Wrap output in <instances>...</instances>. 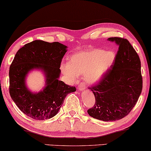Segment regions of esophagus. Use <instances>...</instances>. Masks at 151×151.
Masks as SVG:
<instances>
[{"label": "esophagus", "instance_id": "obj_1", "mask_svg": "<svg viewBox=\"0 0 151 151\" xmlns=\"http://www.w3.org/2000/svg\"><path fill=\"white\" fill-rule=\"evenodd\" d=\"M85 88H86V86L83 83H81L78 86V90L80 91H82L85 90Z\"/></svg>", "mask_w": 151, "mask_h": 151}]
</instances>
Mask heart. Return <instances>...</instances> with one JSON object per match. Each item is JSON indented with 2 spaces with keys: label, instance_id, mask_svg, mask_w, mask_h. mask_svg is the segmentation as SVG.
<instances>
[{
  "label": "heart",
  "instance_id": "1",
  "mask_svg": "<svg viewBox=\"0 0 151 151\" xmlns=\"http://www.w3.org/2000/svg\"><path fill=\"white\" fill-rule=\"evenodd\" d=\"M116 54L113 50L91 48L76 52L70 58L68 63H61L60 70L68 79L74 80L78 75L89 84L99 82L114 65Z\"/></svg>",
  "mask_w": 151,
  "mask_h": 151
}]
</instances>
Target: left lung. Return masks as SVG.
I'll return each instance as SVG.
<instances>
[{"mask_svg":"<svg viewBox=\"0 0 151 151\" xmlns=\"http://www.w3.org/2000/svg\"><path fill=\"white\" fill-rule=\"evenodd\" d=\"M108 40L119 47L117 54L102 80L89 88L96 102L87 112L95 119L112 122L124 117L133 109L141 95L143 81L140 58L128 40L119 37Z\"/></svg>","mask_w":151,"mask_h":151,"instance_id":"8db88e82","label":"left lung"}]
</instances>
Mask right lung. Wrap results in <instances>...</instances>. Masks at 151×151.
<instances>
[{
    "mask_svg": "<svg viewBox=\"0 0 151 151\" xmlns=\"http://www.w3.org/2000/svg\"><path fill=\"white\" fill-rule=\"evenodd\" d=\"M68 46L59 42L48 43L35 40L27 43L17 52L10 67V94L22 112L36 120L50 119L58 114L70 93L76 88L60 81L62 59ZM34 69L45 74V86L39 92H32L26 86L28 74Z\"/></svg>",
    "mask_w": 151,
    "mask_h": 151,
    "instance_id": "right-lung-1",
    "label": "right lung"
}]
</instances>
